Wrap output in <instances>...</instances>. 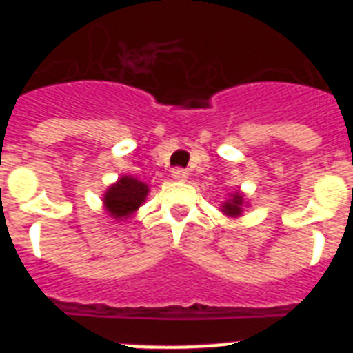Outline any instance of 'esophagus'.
Segmentation results:
<instances>
[{
	"label": "esophagus",
	"mask_w": 353,
	"mask_h": 353,
	"mask_svg": "<svg viewBox=\"0 0 353 353\" xmlns=\"http://www.w3.org/2000/svg\"><path fill=\"white\" fill-rule=\"evenodd\" d=\"M171 176H173L174 180H185L187 176H189V173H187V170H183V168H173Z\"/></svg>",
	"instance_id": "34e87169"
}]
</instances>
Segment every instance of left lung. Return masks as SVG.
I'll return each instance as SVG.
<instances>
[{
  "instance_id": "8db88e82",
  "label": "left lung",
  "mask_w": 353,
  "mask_h": 353,
  "mask_svg": "<svg viewBox=\"0 0 353 353\" xmlns=\"http://www.w3.org/2000/svg\"><path fill=\"white\" fill-rule=\"evenodd\" d=\"M242 203H244L242 196L233 194L232 199H230V201H226V203L223 205V208H224L223 212H226L228 215H239L240 212H242V208H240V207H242Z\"/></svg>"
}]
</instances>
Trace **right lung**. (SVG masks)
I'll return each mask as SVG.
<instances>
[{
    "label": "right lung",
    "mask_w": 353,
    "mask_h": 353,
    "mask_svg": "<svg viewBox=\"0 0 353 353\" xmlns=\"http://www.w3.org/2000/svg\"><path fill=\"white\" fill-rule=\"evenodd\" d=\"M146 194H148L146 183L139 182L132 176H121L105 192L104 205L114 219H127L130 214H134L141 207Z\"/></svg>",
    "instance_id": "1"
}]
</instances>
